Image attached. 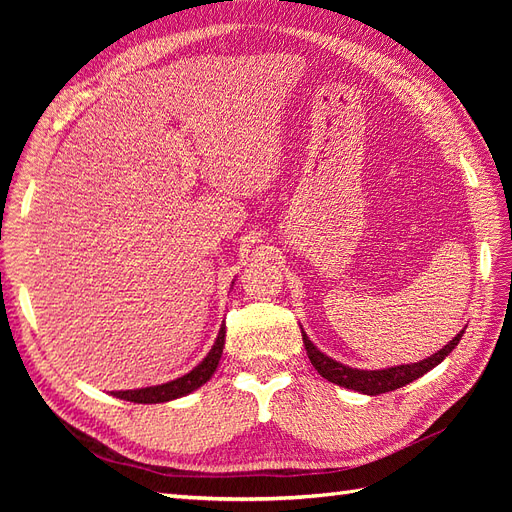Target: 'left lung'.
<instances>
[{
  "label": "left lung",
  "instance_id": "obj_1",
  "mask_svg": "<svg viewBox=\"0 0 512 512\" xmlns=\"http://www.w3.org/2000/svg\"><path fill=\"white\" fill-rule=\"evenodd\" d=\"M301 333H303V344H305L309 361H312V365L318 369V374L322 378H327L333 384L346 386V389L365 393V395H380V393L395 391V389H399V386H406L412 380L425 376L429 369L440 365L446 356L455 350V346L459 344V339L463 337V333H466V329L459 331L442 350L427 356V359L412 363V365H395V367H386V369H356V367H348L339 361H333L331 356L320 352L312 342H309V337L305 335L303 329H301Z\"/></svg>",
  "mask_w": 512,
  "mask_h": 512
}]
</instances>
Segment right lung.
Instances as JSON below:
<instances>
[{
    "mask_svg": "<svg viewBox=\"0 0 512 512\" xmlns=\"http://www.w3.org/2000/svg\"><path fill=\"white\" fill-rule=\"evenodd\" d=\"M224 337H226V324H222L218 339H215V344L209 350V354L190 371V374H185L177 380L158 384V386H147V389L113 391V395L119 399L134 401V404H164V401L177 399V397H183V395L200 389V386H203L213 376V371L220 365L222 350H224Z\"/></svg>",
    "mask_w": 512,
    "mask_h": 512,
    "instance_id": "obj_1",
    "label": "right lung"
}]
</instances>
